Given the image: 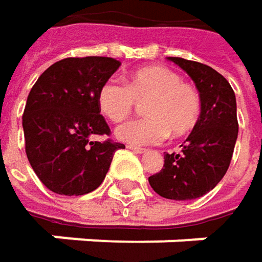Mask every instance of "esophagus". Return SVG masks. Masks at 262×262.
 I'll list each match as a JSON object with an SVG mask.
<instances>
[{"mask_svg":"<svg viewBox=\"0 0 262 262\" xmlns=\"http://www.w3.org/2000/svg\"><path fill=\"white\" fill-rule=\"evenodd\" d=\"M129 148H130L132 151H135V153H145L147 151V148H141V147H136V145H127Z\"/></svg>","mask_w":262,"mask_h":262,"instance_id":"obj_1","label":"esophagus"}]
</instances>
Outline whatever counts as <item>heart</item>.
Wrapping results in <instances>:
<instances>
[{"label":"heart","mask_w":262,"mask_h":262,"mask_svg":"<svg viewBox=\"0 0 262 262\" xmlns=\"http://www.w3.org/2000/svg\"><path fill=\"white\" fill-rule=\"evenodd\" d=\"M145 103L142 120L129 121L117 129L118 139L148 145L164 141L168 133L182 138L191 133L202 117V94L199 88L167 67H144L130 73L126 84L107 80L97 97L101 114L114 123H121L133 114L136 103Z\"/></svg>","instance_id":"1"}]
</instances>
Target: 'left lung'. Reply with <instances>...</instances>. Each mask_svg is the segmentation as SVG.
<instances>
[{
    "instance_id": "obj_1",
    "label": "left lung",
    "mask_w": 262,
    "mask_h": 262,
    "mask_svg": "<svg viewBox=\"0 0 262 262\" xmlns=\"http://www.w3.org/2000/svg\"><path fill=\"white\" fill-rule=\"evenodd\" d=\"M194 80L202 94V117L181 153H164V167L148 178L159 195L194 200L211 191L226 174L238 136L235 94L220 73L200 62L168 57Z\"/></svg>"
}]
</instances>
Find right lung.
Instances as JSON below:
<instances>
[{"mask_svg": "<svg viewBox=\"0 0 262 262\" xmlns=\"http://www.w3.org/2000/svg\"><path fill=\"white\" fill-rule=\"evenodd\" d=\"M120 60L101 56L67 57L45 70L33 84L23 115L28 162L50 191L83 195L106 178L114 153L124 144L107 138L111 129L97 103L103 83Z\"/></svg>", "mask_w": 262, "mask_h": 262, "instance_id": "1", "label": "right lung"}]
</instances>
